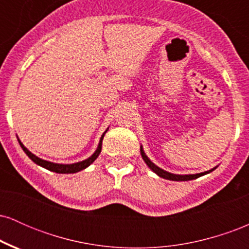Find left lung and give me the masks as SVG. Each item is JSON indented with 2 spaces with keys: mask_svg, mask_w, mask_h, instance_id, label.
I'll list each match as a JSON object with an SVG mask.
<instances>
[{
  "mask_svg": "<svg viewBox=\"0 0 249 249\" xmlns=\"http://www.w3.org/2000/svg\"><path fill=\"white\" fill-rule=\"evenodd\" d=\"M141 154H142V160L145 161V164H146L147 166L150 167V170L152 171V172L156 173L158 177H160V178H164V179H167V180H172V181H188V180L196 179V178H199V177L205 176V174L211 173L212 171H214L216 168V166H215V167L211 168V170L205 171V172L196 173V174H176V173H171V172H167V171L162 170V168L157 166L154 162L151 161L150 158H148V157L146 156V153L144 152V148H142V145H141Z\"/></svg>",
  "mask_w": 249,
  "mask_h": 249,
  "instance_id": "8db88e82",
  "label": "left lung"
}]
</instances>
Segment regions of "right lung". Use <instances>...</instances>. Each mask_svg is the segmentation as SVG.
<instances>
[{"label": "right lung", "mask_w": 249, "mask_h": 249, "mask_svg": "<svg viewBox=\"0 0 249 249\" xmlns=\"http://www.w3.org/2000/svg\"><path fill=\"white\" fill-rule=\"evenodd\" d=\"M107 130H108V128H107V131H105V132L102 134L101 139H99V142H98V146H97L95 152L91 154V156L89 157L88 159H85V160H82V161H78V162H73V164H58V162H53V161L44 160V159L39 158V157H37V156H35V154H34V153H31L30 151L28 150V148L25 147L23 144H22V142L19 141L18 137H17V141H18L19 145H21L22 150L24 151L25 154H27V156L29 157L31 160L35 162V164L38 165V166L47 168V170L51 171V172L67 173V174H69V173H77V172H79V171L85 170V168L90 166V165L92 164V162L95 161L97 158H98L99 153H101V151H102L103 138H104L105 133L107 132Z\"/></svg>", "instance_id": "add662e5"}]
</instances>
